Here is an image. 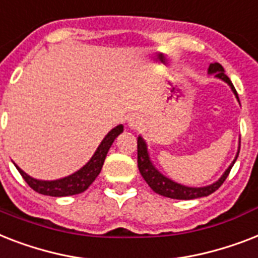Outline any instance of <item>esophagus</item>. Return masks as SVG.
I'll list each match as a JSON object with an SVG mask.
<instances>
[{
    "mask_svg": "<svg viewBox=\"0 0 258 258\" xmlns=\"http://www.w3.org/2000/svg\"><path fill=\"white\" fill-rule=\"evenodd\" d=\"M127 126L131 127V129H139L140 126L142 125V118L137 114H133V116L127 117Z\"/></svg>",
    "mask_w": 258,
    "mask_h": 258,
    "instance_id": "1",
    "label": "esophagus"
}]
</instances>
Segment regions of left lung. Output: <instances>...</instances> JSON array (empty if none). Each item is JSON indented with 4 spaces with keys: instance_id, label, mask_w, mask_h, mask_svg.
Returning a JSON list of instances; mask_svg holds the SVG:
<instances>
[{
    "instance_id": "1",
    "label": "left lung",
    "mask_w": 258,
    "mask_h": 258,
    "mask_svg": "<svg viewBox=\"0 0 258 258\" xmlns=\"http://www.w3.org/2000/svg\"><path fill=\"white\" fill-rule=\"evenodd\" d=\"M208 74H214V77L220 78L224 82H226L230 86V89L234 93L236 98L238 100V94H237L236 89H234L233 84L229 80V77L225 74L224 68L218 62H214L209 65L208 68ZM240 153V146L237 150L236 157H234L233 162L228 166L224 174L218 178L216 182L207 186H200V187H191L186 186V185H181L178 182H174L173 180L168 178L164 176L160 170L153 165L152 160H150L149 152H148V146H146L145 140L142 139L141 136H139L137 139V162H139V169L141 176L144 177V180L146 181V184L149 185L156 193L164 196V197H169V199H176V200H193V199H200V197H207V196L212 195L213 191H216L218 187L224 184V181L226 180V177L229 174L230 169L236 162L237 157Z\"/></svg>"
}]
</instances>
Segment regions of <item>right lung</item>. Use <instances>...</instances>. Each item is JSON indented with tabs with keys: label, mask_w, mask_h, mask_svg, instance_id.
Wrapping results in <instances>:
<instances>
[{
	"label": "right lung",
	"mask_w": 258,
	"mask_h": 258,
	"mask_svg": "<svg viewBox=\"0 0 258 258\" xmlns=\"http://www.w3.org/2000/svg\"><path fill=\"white\" fill-rule=\"evenodd\" d=\"M122 132V125H117L116 127H113L112 131L105 136V139L101 141L89 161L86 162L81 169H78L77 172L63 177V178L51 181L37 180V178H33L29 174H26L20 166H17L16 164L14 165H16L20 174L24 177V180L28 182L29 186L41 195L51 196V197H65V196L78 195V193L85 191L90 186V184L96 180V177L100 174L110 146Z\"/></svg>",
	"instance_id": "1"
}]
</instances>
